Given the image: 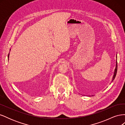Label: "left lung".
<instances>
[{"mask_svg":"<svg viewBox=\"0 0 125 125\" xmlns=\"http://www.w3.org/2000/svg\"><path fill=\"white\" fill-rule=\"evenodd\" d=\"M116 58H117V55H116ZM117 59H116V67H115V68L114 71V74H113V76L112 78V81H113V80H114V79L116 77V75L117 73Z\"/></svg>","mask_w":125,"mask_h":125,"instance_id":"1","label":"left lung"}]
</instances>
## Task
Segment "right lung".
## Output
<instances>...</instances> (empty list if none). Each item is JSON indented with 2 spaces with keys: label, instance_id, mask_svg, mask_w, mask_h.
<instances>
[{
  "label": "right lung",
  "instance_id": "right-lung-1",
  "mask_svg": "<svg viewBox=\"0 0 125 125\" xmlns=\"http://www.w3.org/2000/svg\"><path fill=\"white\" fill-rule=\"evenodd\" d=\"M9 53L8 56V59H9Z\"/></svg>",
  "mask_w": 125,
  "mask_h": 125
}]
</instances>
